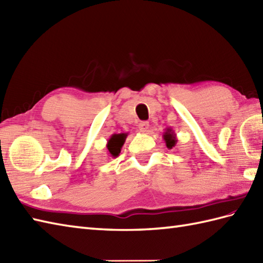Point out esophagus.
Here are the masks:
<instances>
[{
  "label": "esophagus",
  "instance_id": "obj_1",
  "mask_svg": "<svg viewBox=\"0 0 263 263\" xmlns=\"http://www.w3.org/2000/svg\"><path fill=\"white\" fill-rule=\"evenodd\" d=\"M148 128H149V123L148 122H140L139 123V130H140L141 132H143V133H146L147 131H148Z\"/></svg>",
  "mask_w": 263,
  "mask_h": 263
}]
</instances>
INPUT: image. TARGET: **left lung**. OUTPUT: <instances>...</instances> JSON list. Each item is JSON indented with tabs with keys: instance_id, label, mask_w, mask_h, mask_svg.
Returning a JSON list of instances; mask_svg holds the SVG:
<instances>
[{
	"instance_id": "obj_1",
	"label": "left lung",
	"mask_w": 263,
	"mask_h": 263,
	"mask_svg": "<svg viewBox=\"0 0 263 263\" xmlns=\"http://www.w3.org/2000/svg\"><path fill=\"white\" fill-rule=\"evenodd\" d=\"M163 139H164V141L166 143V147L168 149H172L173 147H175V144L177 143L176 133L172 127H166L165 128V132L163 133Z\"/></svg>"
}]
</instances>
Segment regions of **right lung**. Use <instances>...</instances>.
Returning a JSON list of instances; mask_svg holds the SVG:
<instances>
[{"label":"right lung","instance_id":"add662e5","mask_svg":"<svg viewBox=\"0 0 263 263\" xmlns=\"http://www.w3.org/2000/svg\"><path fill=\"white\" fill-rule=\"evenodd\" d=\"M127 137V133H120V135H111V137L108 139L106 148L108 150V155L110 157L116 158L120 155L121 149L123 144L125 142V139Z\"/></svg>","mask_w":263,"mask_h":263}]
</instances>
